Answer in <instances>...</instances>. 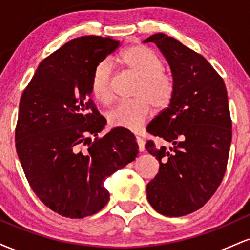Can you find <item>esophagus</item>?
Returning <instances> with one entry per match:
<instances>
[{
	"label": "esophagus",
	"mask_w": 250,
	"mask_h": 250,
	"mask_svg": "<svg viewBox=\"0 0 250 250\" xmlns=\"http://www.w3.org/2000/svg\"><path fill=\"white\" fill-rule=\"evenodd\" d=\"M136 142H137V146H139V150L140 151L145 150V141H143L141 136H136Z\"/></svg>",
	"instance_id": "esophagus-1"
}]
</instances>
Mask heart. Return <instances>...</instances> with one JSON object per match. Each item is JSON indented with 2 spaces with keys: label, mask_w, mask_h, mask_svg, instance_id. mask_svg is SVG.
<instances>
[{
  "label": "heart",
  "mask_w": 250,
  "mask_h": 250,
  "mask_svg": "<svg viewBox=\"0 0 250 250\" xmlns=\"http://www.w3.org/2000/svg\"><path fill=\"white\" fill-rule=\"evenodd\" d=\"M116 63L123 65L140 77L135 89L137 99L121 101L109 111L108 122L111 127L136 131L153 113L154 108L165 109L173 100L174 79L165 73L161 57L146 45H133L117 57ZM111 64L103 61L97 64L91 76V93L97 101L109 103L113 99Z\"/></svg>",
  "instance_id": "obj_1"
}]
</instances>
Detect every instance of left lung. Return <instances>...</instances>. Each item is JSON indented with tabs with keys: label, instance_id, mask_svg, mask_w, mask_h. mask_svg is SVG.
<instances>
[{
	"label": "left lung",
	"instance_id": "left-lung-1",
	"mask_svg": "<svg viewBox=\"0 0 250 250\" xmlns=\"http://www.w3.org/2000/svg\"><path fill=\"white\" fill-rule=\"evenodd\" d=\"M147 42L162 51L175 82L169 107L147 127L149 134L174 145L168 149L151 140L146 143L160 162L147 197L157 213L185 216L203 207L225 176L231 142L228 95L222 77L196 51L162 33Z\"/></svg>",
	"mask_w": 250,
	"mask_h": 250
}]
</instances>
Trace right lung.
I'll use <instances>...</instances> for the list:
<instances>
[{
  "instance_id": "1",
  "label": "right lung",
  "mask_w": 250,
  "mask_h": 250,
  "mask_svg": "<svg viewBox=\"0 0 250 250\" xmlns=\"http://www.w3.org/2000/svg\"><path fill=\"white\" fill-rule=\"evenodd\" d=\"M119 45L110 37L71 40L40 63L20 100L15 145L25 177L48 208L69 219L101 210L109 201L103 181L139 153L127 129L99 136L104 117L90 99L94 70Z\"/></svg>"
}]
</instances>
